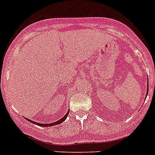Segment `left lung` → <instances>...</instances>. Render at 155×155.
<instances>
[{
  "mask_svg": "<svg viewBox=\"0 0 155 155\" xmlns=\"http://www.w3.org/2000/svg\"><path fill=\"white\" fill-rule=\"evenodd\" d=\"M147 92H148V89H147ZM147 94H146V95H147Z\"/></svg>",
  "mask_w": 155,
  "mask_h": 155,
  "instance_id": "1",
  "label": "left lung"
}]
</instances>
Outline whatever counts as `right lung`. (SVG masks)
<instances>
[{"label": "right lung", "instance_id": "add662e5", "mask_svg": "<svg viewBox=\"0 0 155 155\" xmlns=\"http://www.w3.org/2000/svg\"><path fill=\"white\" fill-rule=\"evenodd\" d=\"M68 113H69V111H68V113H66V115L65 116H64V117H63V118H61V120H59L58 121H57V122H54V123H52V124H39V123H36V122H34V121H31V120H28V119H26L27 120H28V121H29V122H31V123H32V124H36V125H38V126H39V127H52V126H54V125H58V124H61V123H63V122L64 121V120H66V119H67V117H68Z\"/></svg>", "mask_w": 155, "mask_h": 155}]
</instances>
